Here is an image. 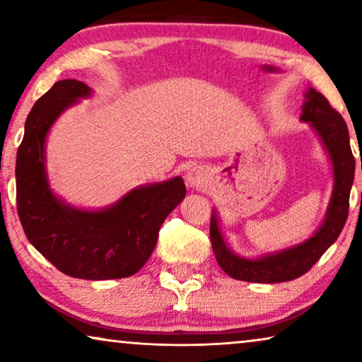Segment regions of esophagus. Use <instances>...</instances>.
<instances>
[{
  "instance_id": "1",
  "label": "esophagus",
  "mask_w": 362,
  "mask_h": 362,
  "mask_svg": "<svg viewBox=\"0 0 362 362\" xmlns=\"http://www.w3.org/2000/svg\"><path fill=\"white\" fill-rule=\"evenodd\" d=\"M186 182H187V186H191V187L206 186L207 176H206L204 170H201V168H191V170L186 173Z\"/></svg>"
}]
</instances>
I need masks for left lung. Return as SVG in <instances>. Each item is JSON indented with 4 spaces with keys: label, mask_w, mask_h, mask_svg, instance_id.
<instances>
[{
    "label": "left lung",
    "mask_w": 362,
    "mask_h": 362,
    "mask_svg": "<svg viewBox=\"0 0 362 362\" xmlns=\"http://www.w3.org/2000/svg\"><path fill=\"white\" fill-rule=\"evenodd\" d=\"M301 122H308L318 133L331 165H333V194L323 224L308 240L290 249L262 255L260 259H245L234 254L226 244L219 229L216 211L211 216V244L217 264L235 280L252 284H280L305 275L320 257L334 244L346 224L349 212V192L354 181V156L349 145V133L344 118L336 112L323 93L308 88L301 108Z\"/></svg>",
    "instance_id": "obj_1"
}]
</instances>
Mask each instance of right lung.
<instances>
[{"instance_id": "add662e5", "label": "right lung", "mask_w": 362, "mask_h": 362, "mask_svg": "<svg viewBox=\"0 0 362 362\" xmlns=\"http://www.w3.org/2000/svg\"><path fill=\"white\" fill-rule=\"evenodd\" d=\"M92 88L76 78L59 81L34 103L16 156L18 214L28 240L62 274L83 280L136 274L158 242L168 214L185 199L182 177L138 186L115 204L77 209L49 187L46 138L59 115Z\"/></svg>"}]
</instances>
